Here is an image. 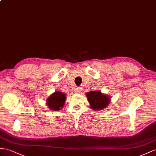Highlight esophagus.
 I'll return each instance as SVG.
<instances>
[{
	"mask_svg": "<svg viewBox=\"0 0 156 156\" xmlns=\"http://www.w3.org/2000/svg\"><path fill=\"white\" fill-rule=\"evenodd\" d=\"M80 87H76L74 89V93L75 94H79L80 93Z\"/></svg>",
	"mask_w": 156,
	"mask_h": 156,
	"instance_id": "34e87169",
	"label": "esophagus"
}]
</instances>
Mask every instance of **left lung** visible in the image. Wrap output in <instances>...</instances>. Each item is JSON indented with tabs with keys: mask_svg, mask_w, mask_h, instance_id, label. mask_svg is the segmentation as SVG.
I'll list each match as a JSON object with an SVG mask.
<instances>
[{
	"mask_svg": "<svg viewBox=\"0 0 156 156\" xmlns=\"http://www.w3.org/2000/svg\"><path fill=\"white\" fill-rule=\"evenodd\" d=\"M86 96L90 104V108L95 111L106 108L111 100L109 95L102 94L101 91H91L86 94Z\"/></svg>",
	"mask_w": 156,
	"mask_h": 156,
	"instance_id": "8db88e82",
	"label": "left lung"
}]
</instances>
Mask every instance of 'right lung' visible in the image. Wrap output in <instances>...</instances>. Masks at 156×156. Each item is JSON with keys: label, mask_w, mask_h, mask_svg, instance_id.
I'll return each mask as SVG.
<instances>
[{"label": "right lung", "mask_w": 156, "mask_h": 156, "mask_svg": "<svg viewBox=\"0 0 156 156\" xmlns=\"http://www.w3.org/2000/svg\"><path fill=\"white\" fill-rule=\"evenodd\" d=\"M66 95L61 91H55L47 99V105L53 111L61 110L65 105Z\"/></svg>", "instance_id": "obj_1"}]
</instances>
